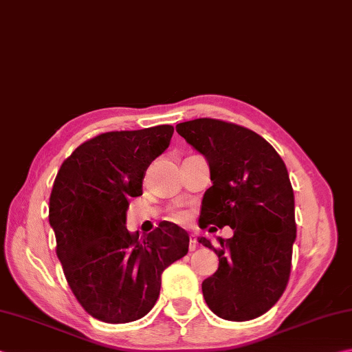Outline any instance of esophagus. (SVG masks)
Segmentation results:
<instances>
[{"label":"esophagus","mask_w":352,"mask_h":352,"mask_svg":"<svg viewBox=\"0 0 352 352\" xmlns=\"http://www.w3.org/2000/svg\"><path fill=\"white\" fill-rule=\"evenodd\" d=\"M195 249H197V238H195V235H190V238H189V250L194 252Z\"/></svg>","instance_id":"1"}]
</instances>
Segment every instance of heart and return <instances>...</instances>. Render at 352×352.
<instances>
[{
  "label": "heart",
  "instance_id": "1",
  "mask_svg": "<svg viewBox=\"0 0 352 352\" xmlns=\"http://www.w3.org/2000/svg\"><path fill=\"white\" fill-rule=\"evenodd\" d=\"M184 218H186L184 213H175V215H174V219H175V221H178V223L184 221Z\"/></svg>",
  "mask_w": 352,
  "mask_h": 352
}]
</instances>
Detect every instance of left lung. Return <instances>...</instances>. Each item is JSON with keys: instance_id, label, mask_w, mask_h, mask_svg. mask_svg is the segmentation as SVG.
<instances>
[{"instance_id": "left-lung-1", "label": "left lung", "mask_w": 352, "mask_h": 352, "mask_svg": "<svg viewBox=\"0 0 352 352\" xmlns=\"http://www.w3.org/2000/svg\"><path fill=\"white\" fill-rule=\"evenodd\" d=\"M177 133L206 157L212 186L199 227L230 226L233 236L213 247L218 270L203 280L206 304L218 318L244 322L267 313L284 293L296 239L294 194L285 163L259 134L235 123L195 119Z\"/></svg>"}]
</instances>
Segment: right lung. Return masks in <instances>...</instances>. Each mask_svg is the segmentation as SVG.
Instances as JSON below:
<instances>
[{
    "label": "right lung",
    "instance_id": "add662e5",
    "mask_svg": "<svg viewBox=\"0 0 352 352\" xmlns=\"http://www.w3.org/2000/svg\"><path fill=\"white\" fill-rule=\"evenodd\" d=\"M174 126L113 131L82 143L54 180L48 221L76 299L94 319L126 323L146 316L162 273L189 250L188 232L163 223L143 241L126 229L129 199L170 143Z\"/></svg>",
    "mask_w": 352,
    "mask_h": 352
}]
</instances>
